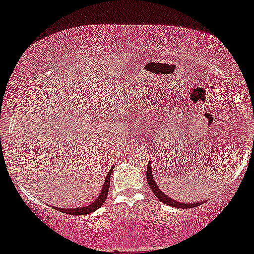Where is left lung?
I'll use <instances>...</instances> for the list:
<instances>
[{"label": "left lung", "mask_w": 254, "mask_h": 254, "mask_svg": "<svg viewBox=\"0 0 254 254\" xmlns=\"http://www.w3.org/2000/svg\"><path fill=\"white\" fill-rule=\"evenodd\" d=\"M147 182L149 184L151 191L154 192V194L159 198L160 200H161L162 203L167 204V205H171V206H174V208H179V209H189V208H192V206H196V205H199V204H202L203 202H199V203H193V204H190V203H182V202H177V200L172 199L168 196H166V194L162 192L161 190L159 189V186L156 185V183L154 182V177H153V173H151V167H150V162L148 164L147 166Z\"/></svg>", "instance_id": "1"}]
</instances>
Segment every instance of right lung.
<instances>
[{"instance_id": "obj_1", "label": "right lung", "mask_w": 254, "mask_h": 254, "mask_svg": "<svg viewBox=\"0 0 254 254\" xmlns=\"http://www.w3.org/2000/svg\"><path fill=\"white\" fill-rule=\"evenodd\" d=\"M112 172H113V167L111 168V170L109 171V173H107L106 178H105L103 189H101L100 193H99L97 199H95L94 202L90 203L89 205L82 206V208H69V209L57 208V206H55V209L61 212H64V214H69V215H87V214H90V212L95 211L97 209L100 208V206L105 203V200H106L107 193H109V189H110V178H111V173H112Z\"/></svg>"}]
</instances>
